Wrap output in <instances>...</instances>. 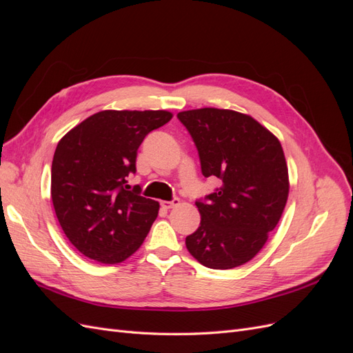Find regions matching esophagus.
Here are the masks:
<instances>
[{"label":"esophagus","mask_w":353,"mask_h":353,"mask_svg":"<svg viewBox=\"0 0 353 353\" xmlns=\"http://www.w3.org/2000/svg\"><path fill=\"white\" fill-rule=\"evenodd\" d=\"M160 205H162L163 209H172V208H175V206L179 205V199H174V200H170V201L163 200L162 203H160Z\"/></svg>","instance_id":"34e87169"}]
</instances>
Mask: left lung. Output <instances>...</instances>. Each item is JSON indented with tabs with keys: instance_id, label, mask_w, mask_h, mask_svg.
<instances>
[{
	"instance_id": "left-lung-1",
	"label": "left lung",
	"mask_w": 353,
	"mask_h": 353,
	"mask_svg": "<svg viewBox=\"0 0 353 353\" xmlns=\"http://www.w3.org/2000/svg\"><path fill=\"white\" fill-rule=\"evenodd\" d=\"M193 137L201 172L221 187L196 201L200 227L185 239L197 262L231 270L261 252L285 208L288 169L283 147L268 128L250 114L203 108L178 113Z\"/></svg>"
}]
</instances>
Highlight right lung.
<instances>
[{"mask_svg": "<svg viewBox=\"0 0 353 353\" xmlns=\"http://www.w3.org/2000/svg\"><path fill=\"white\" fill-rule=\"evenodd\" d=\"M168 110H101L61 138L52 157L51 200L63 232L87 258L121 263L150 231L159 201L130 190L145 135L172 119Z\"/></svg>", "mask_w": 353, "mask_h": 353, "instance_id": "add662e5", "label": "right lung"}]
</instances>
